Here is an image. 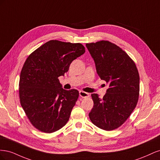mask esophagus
Segmentation results:
<instances>
[{"mask_svg": "<svg viewBox=\"0 0 160 160\" xmlns=\"http://www.w3.org/2000/svg\"><path fill=\"white\" fill-rule=\"evenodd\" d=\"M90 94L88 93H86V92L80 91H79V96L82 98H88V97H89Z\"/></svg>", "mask_w": 160, "mask_h": 160, "instance_id": "1", "label": "esophagus"}]
</instances>
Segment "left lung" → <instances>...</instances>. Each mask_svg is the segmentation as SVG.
I'll use <instances>...</instances> for the list:
<instances>
[{
    "label": "left lung",
    "mask_w": 160,
    "mask_h": 160,
    "mask_svg": "<svg viewBox=\"0 0 160 160\" xmlns=\"http://www.w3.org/2000/svg\"><path fill=\"white\" fill-rule=\"evenodd\" d=\"M96 71L109 85L103 98L91 94L93 108L89 118L97 127L111 131L120 127L135 109L139 92V76L133 61L116 45L108 41L87 43Z\"/></svg>",
    "instance_id": "8db88e82"
}]
</instances>
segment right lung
Returning a JSON list of instances; mask_svg holds the SVG:
<instances>
[{
	"instance_id": "add662e5",
	"label": "right lung",
	"mask_w": 160,
	"mask_h": 160,
	"mask_svg": "<svg viewBox=\"0 0 160 160\" xmlns=\"http://www.w3.org/2000/svg\"><path fill=\"white\" fill-rule=\"evenodd\" d=\"M85 52L81 43L51 40L32 52L24 63L19 80L21 105L41 132H55L69 121L79 91L62 89L58 77Z\"/></svg>"
}]
</instances>
